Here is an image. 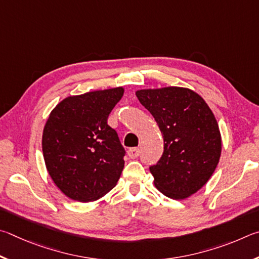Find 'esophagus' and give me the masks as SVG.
Here are the masks:
<instances>
[{"instance_id":"esophagus-1","label":"esophagus","mask_w":259,"mask_h":259,"mask_svg":"<svg viewBox=\"0 0 259 259\" xmlns=\"http://www.w3.org/2000/svg\"><path fill=\"white\" fill-rule=\"evenodd\" d=\"M127 155H128L131 159H135V158H138L140 155V149L139 148H131V149H128V151H127Z\"/></svg>"}]
</instances>
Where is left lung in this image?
<instances>
[{
    "mask_svg": "<svg viewBox=\"0 0 259 259\" xmlns=\"http://www.w3.org/2000/svg\"><path fill=\"white\" fill-rule=\"evenodd\" d=\"M164 138V153L150 167L153 183L166 197L182 200L211 178L222 152L219 124L205 100L179 86L135 92Z\"/></svg>",
    "mask_w": 259,
    "mask_h": 259,
    "instance_id": "left-lung-1",
    "label": "left lung"
}]
</instances>
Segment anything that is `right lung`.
Segmentation results:
<instances>
[{"label": "right lung", "mask_w": 259, "mask_h": 259, "mask_svg": "<svg viewBox=\"0 0 259 259\" xmlns=\"http://www.w3.org/2000/svg\"><path fill=\"white\" fill-rule=\"evenodd\" d=\"M122 94L119 86L71 95L57 104L45 122V166L54 184L72 200H98L120 178L125 150L107 120Z\"/></svg>", "instance_id": "1"}]
</instances>
